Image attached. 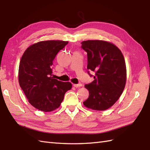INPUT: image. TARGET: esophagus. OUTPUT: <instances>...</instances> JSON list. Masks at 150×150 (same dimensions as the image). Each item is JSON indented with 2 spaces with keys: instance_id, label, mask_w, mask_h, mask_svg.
<instances>
[{
  "instance_id": "esophagus-1",
  "label": "esophagus",
  "mask_w": 150,
  "mask_h": 150,
  "mask_svg": "<svg viewBox=\"0 0 150 150\" xmlns=\"http://www.w3.org/2000/svg\"><path fill=\"white\" fill-rule=\"evenodd\" d=\"M73 86L74 87H81L82 86V84L81 83H79V84H73Z\"/></svg>"
}]
</instances>
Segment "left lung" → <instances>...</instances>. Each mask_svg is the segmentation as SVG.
I'll return each mask as SVG.
<instances>
[{
    "instance_id": "left-lung-1",
    "label": "left lung",
    "mask_w": 150,
    "mask_h": 150,
    "mask_svg": "<svg viewBox=\"0 0 150 150\" xmlns=\"http://www.w3.org/2000/svg\"><path fill=\"white\" fill-rule=\"evenodd\" d=\"M81 48L87 53V69L95 72L94 81L85 85L89 96L83 105L104 111L115 104L125 88L127 71L124 56L117 46L106 41H84Z\"/></svg>"
}]
</instances>
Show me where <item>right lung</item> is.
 <instances>
[{
  "instance_id": "right-lung-1",
  "label": "right lung",
  "mask_w": 150,
  "mask_h": 150,
  "mask_svg": "<svg viewBox=\"0 0 150 150\" xmlns=\"http://www.w3.org/2000/svg\"><path fill=\"white\" fill-rule=\"evenodd\" d=\"M68 41L48 40L30 45L24 51L19 67V83L29 103L44 112L60 106L72 83L54 78L51 66L57 54Z\"/></svg>"
}]
</instances>
